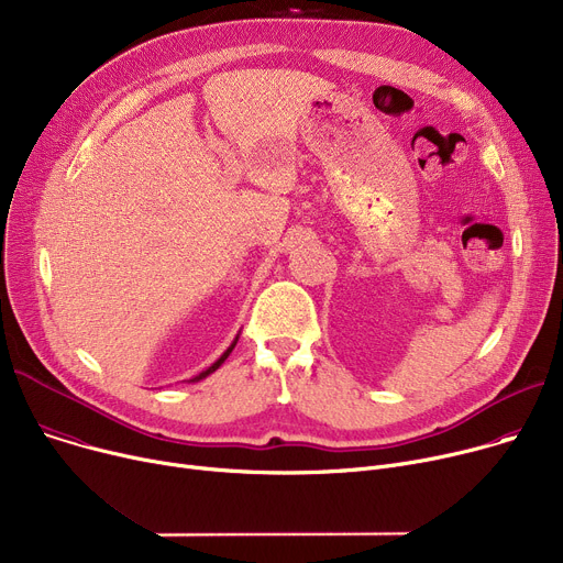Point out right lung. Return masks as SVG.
<instances>
[{
	"label": "right lung",
	"instance_id": "obj_1",
	"mask_svg": "<svg viewBox=\"0 0 563 563\" xmlns=\"http://www.w3.org/2000/svg\"><path fill=\"white\" fill-rule=\"evenodd\" d=\"M236 340H239V338H236ZM236 340H234V342H232V347H230V350H228V352H225V354H223V356H221V358H219V361H216V363H213V365H211V367H207V369H205V372H200V374H198V376H194V378H191V380H194V383H196V380H200V378H205V376H209V374H211V372H216V369H219V367H221V365H223V363H225V358H228V356H230V354H232V350H234V344H236Z\"/></svg>",
	"mask_w": 563,
	"mask_h": 563
}]
</instances>
